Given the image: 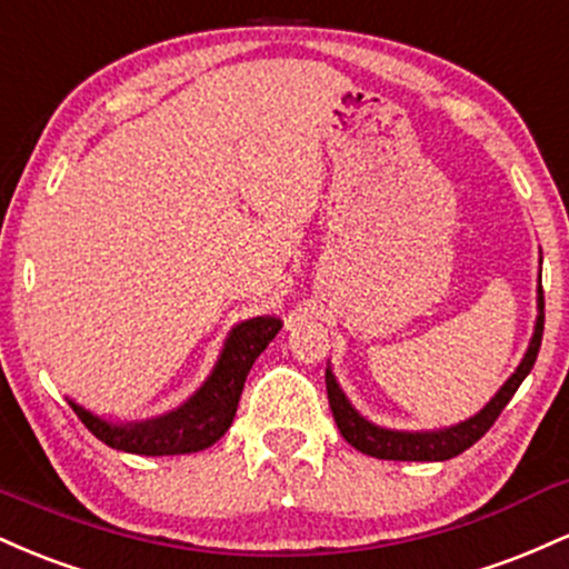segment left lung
I'll return each mask as SVG.
<instances>
[{"mask_svg":"<svg viewBox=\"0 0 569 569\" xmlns=\"http://www.w3.org/2000/svg\"><path fill=\"white\" fill-rule=\"evenodd\" d=\"M543 286H540L538 276V318H535V331L530 345H527L525 358L519 361V367L502 388L485 403V409L476 411L468 420L457 422L449 428H436V430H396V428H382L367 420L356 407L350 403V398L345 396V390L339 388L331 363L326 367V393H329V407L335 415V422L339 433L345 436V441L350 447H356L358 452L377 457V460H407V462H441L449 457H457L466 452L468 447H473L481 436L492 428V422L498 420V415L506 409V403L511 401V396L519 390V385L525 382V377L530 375L535 367V358H538L540 339H543Z\"/></svg>","mask_w":569,"mask_h":569,"instance_id":"8db88e82","label":"left lung"}]
</instances>
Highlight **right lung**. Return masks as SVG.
I'll return each instance as SVG.
<instances>
[{
    "instance_id": "obj_1",
    "label": "right lung",
    "mask_w": 569,
    "mask_h": 569,
    "mask_svg": "<svg viewBox=\"0 0 569 569\" xmlns=\"http://www.w3.org/2000/svg\"><path fill=\"white\" fill-rule=\"evenodd\" d=\"M280 326L283 321L276 316H257L232 326L206 382L184 403L166 415L120 422L84 409L74 398H67V401L98 441L120 452L147 457L200 452L230 430L248 371L267 345L276 339Z\"/></svg>"
}]
</instances>
